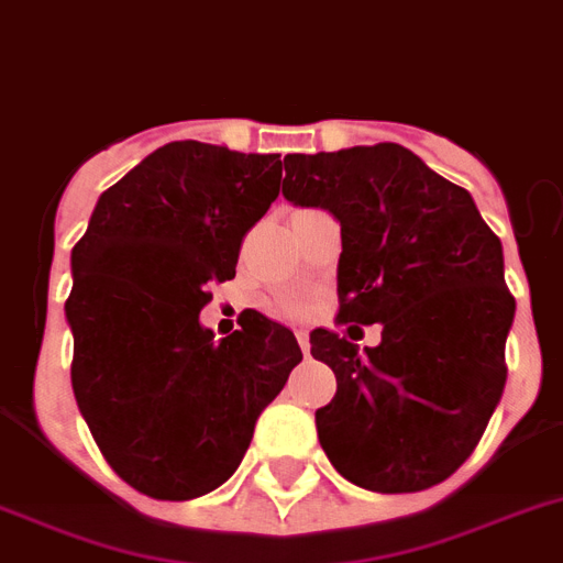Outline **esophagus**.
<instances>
[{
	"instance_id": "34e87169",
	"label": "esophagus",
	"mask_w": 563,
	"mask_h": 563,
	"mask_svg": "<svg viewBox=\"0 0 563 563\" xmlns=\"http://www.w3.org/2000/svg\"><path fill=\"white\" fill-rule=\"evenodd\" d=\"M296 339H299V347L301 353H310V335H307V330H296Z\"/></svg>"
}]
</instances>
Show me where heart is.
<instances>
[{
	"label": "heart",
	"mask_w": 563,
	"mask_h": 563,
	"mask_svg": "<svg viewBox=\"0 0 563 563\" xmlns=\"http://www.w3.org/2000/svg\"><path fill=\"white\" fill-rule=\"evenodd\" d=\"M278 310H282L285 316H299L301 310H305V301H301V299H285Z\"/></svg>",
	"instance_id": "b5f03b06"
}]
</instances>
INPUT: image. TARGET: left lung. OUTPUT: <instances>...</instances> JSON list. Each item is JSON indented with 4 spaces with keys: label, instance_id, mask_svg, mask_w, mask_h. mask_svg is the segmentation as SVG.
Wrapping results in <instances>:
<instances>
[{
    "label": "left lung",
    "instance_id": "1",
    "mask_svg": "<svg viewBox=\"0 0 563 563\" xmlns=\"http://www.w3.org/2000/svg\"><path fill=\"white\" fill-rule=\"evenodd\" d=\"M282 194L341 224L339 321L376 324L358 353L310 333L335 396L316 410L328 459L373 493H419L470 459L507 382L516 299L473 196L401 144L287 156Z\"/></svg>",
    "mask_w": 563,
    "mask_h": 563
}]
</instances>
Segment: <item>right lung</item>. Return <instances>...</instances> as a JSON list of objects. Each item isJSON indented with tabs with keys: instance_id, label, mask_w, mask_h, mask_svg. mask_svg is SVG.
<instances>
[{
	"instance_id": "add662e5",
	"label": "right lung",
	"mask_w": 563,
	"mask_h": 563,
	"mask_svg": "<svg viewBox=\"0 0 563 563\" xmlns=\"http://www.w3.org/2000/svg\"><path fill=\"white\" fill-rule=\"evenodd\" d=\"M278 179L273 153L170 142L99 196L70 253L76 405L144 496L187 501L228 482L301 362L296 335L256 310L222 341L199 324Z\"/></svg>"
}]
</instances>
